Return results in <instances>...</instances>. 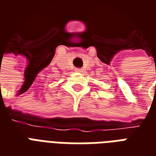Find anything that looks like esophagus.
Listing matches in <instances>:
<instances>
[{"mask_svg": "<svg viewBox=\"0 0 156 156\" xmlns=\"http://www.w3.org/2000/svg\"><path fill=\"white\" fill-rule=\"evenodd\" d=\"M76 72H82V69H79V68H78V69H76Z\"/></svg>", "mask_w": 156, "mask_h": 156, "instance_id": "esophagus-1", "label": "esophagus"}]
</instances>
